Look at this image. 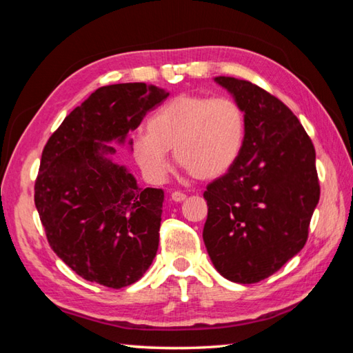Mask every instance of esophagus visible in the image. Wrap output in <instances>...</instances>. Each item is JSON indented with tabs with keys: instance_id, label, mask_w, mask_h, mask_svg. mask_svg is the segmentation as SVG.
<instances>
[{
	"instance_id": "obj_1",
	"label": "esophagus",
	"mask_w": 353,
	"mask_h": 353,
	"mask_svg": "<svg viewBox=\"0 0 353 353\" xmlns=\"http://www.w3.org/2000/svg\"><path fill=\"white\" fill-rule=\"evenodd\" d=\"M171 199H172V201H174V202H183L185 199H187V194H183L182 191H174V193L171 194Z\"/></svg>"
}]
</instances>
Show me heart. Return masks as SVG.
<instances>
[{
	"label": "heart",
	"mask_w": 353,
	"mask_h": 353,
	"mask_svg": "<svg viewBox=\"0 0 353 353\" xmlns=\"http://www.w3.org/2000/svg\"><path fill=\"white\" fill-rule=\"evenodd\" d=\"M245 140V112L228 97L182 94L151 115L146 136L132 140V156L152 182L171 170L166 152L197 181H213L232 170Z\"/></svg>",
	"instance_id": "1"
}]
</instances>
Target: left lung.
<instances>
[{
  "instance_id": "left-lung-1",
  "label": "left lung",
  "mask_w": 353,
  "mask_h": 353,
  "mask_svg": "<svg viewBox=\"0 0 353 353\" xmlns=\"http://www.w3.org/2000/svg\"><path fill=\"white\" fill-rule=\"evenodd\" d=\"M245 112L239 159L203 197V242L223 278L253 284L272 276L309 238L319 201L315 146L296 115L265 89L216 77Z\"/></svg>"
}]
</instances>
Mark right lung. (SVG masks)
I'll return each instance as SVG.
<instances>
[{"instance_id": "add662e5", "label": "right lung", "mask_w": 353, "mask_h": 353, "mask_svg": "<svg viewBox=\"0 0 353 353\" xmlns=\"http://www.w3.org/2000/svg\"><path fill=\"white\" fill-rule=\"evenodd\" d=\"M168 92L145 83L99 88L63 120L44 146L35 207L50 248L83 279L131 285L159 247L163 191L139 188L105 154L123 142Z\"/></svg>"}]
</instances>
